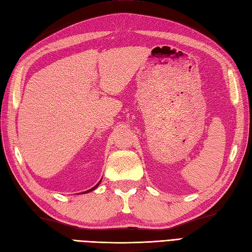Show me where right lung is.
Returning <instances> with one entry per match:
<instances>
[{
	"mask_svg": "<svg viewBox=\"0 0 252 252\" xmlns=\"http://www.w3.org/2000/svg\"><path fill=\"white\" fill-rule=\"evenodd\" d=\"M100 182H101V180H100V181H99V183H98V184H97V185H95V186H94V187H93V188H91V189H89V190H87V191H83V192H82V193H88V192H90V191H92V190H94V189H96V188H97V187H98V185H99V184H100Z\"/></svg>",
	"mask_w": 252,
	"mask_h": 252,
	"instance_id": "obj_1",
	"label": "right lung"
}]
</instances>
